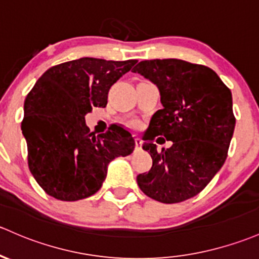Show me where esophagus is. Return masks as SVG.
Wrapping results in <instances>:
<instances>
[{
	"mask_svg": "<svg viewBox=\"0 0 259 259\" xmlns=\"http://www.w3.org/2000/svg\"><path fill=\"white\" fill-rule=\"evenodd\" d=\"M135 143H136V148L141 149V148H142V143H143V142H142L141 138H136Z\"/></svg>",
	"mask_w": 259,
	"mask_h": 259,
	"instance_id": "obj_1",
	"label": "esophagus"
}]
</instances>
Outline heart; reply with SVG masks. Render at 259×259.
<instances>
[{"label": "heart", "mask_w": 259, "mask_h": 259, "mask_svg": "<svg viewBox=\"0 0 259 259\" xmlns=\"http://www.w3.org/2000/svg\"><path fill=\"white\" fill-rule=\"evenodd\" d=\"M130 126L131 127H137L138 126V122L137 121H130Z\"/></svg>", "instance_id": "obj_1"}]
</instances>
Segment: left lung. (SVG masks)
<instances>
[{
    "mask_svg": "<svg viewBox=\"0 0 259 259\" xmlns=\"http://www.w3.org/2000/svg\"><path fill=\"white\" fill-rule=\"evenodd\" d=\"M132 71L157 86L163 105L144 133L142 147L153 165L138 175V186L164 204L185 201L197 195L226 160L236 124L232 94L212 69L185 60H143ZM157 135L173 141L171 148L157 151L152 143Z\"/></svg>",
    "mask_w": 259,
    "mask_h": 259,
    "instance_id": "8db88e82",
    "label": "left lung"
}]
</instances>
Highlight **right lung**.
I'll return each instance as SVG.
<instances>
[{
    "label": "right lung",
    "mask_w": 259,
    "mask_h": 259,
    "mask_svg": "<svg viewBox=\"0 0 259 259\" xmlns=\"http://www.w3.org/2000/svg\"><path fill=\"white\" fill-rule=\"evenodd\" d=\"M136 63L80 58L48 69L29 91L21 130L30 173L48 195L63 201L94 195L111 160L133 152L126 128L116 126L96 137L85 116L106 107L110 88Z\"/></svg>",
    "instance_id": "right-lung-1"
}]
</instances>
